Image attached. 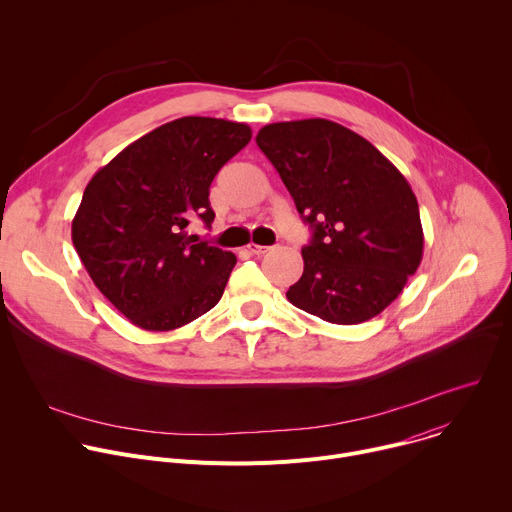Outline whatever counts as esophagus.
<instances>
[{
	"mask_svg": "<svg viewBox=\"0 0 512 512\" xmlns=\"http://www.w3.org/2000/svg\"><path fill=\"white\" fill-rule=\"evenodd\" d=\"M247 249L251 255H265L269 251V247H263V245H249Z\"/></svg>",
	"mask_w": 512,
	"mask_h": 512,
	"instance_id": "esophagus-1",
	"label": "esophagus"
}]
</instances>
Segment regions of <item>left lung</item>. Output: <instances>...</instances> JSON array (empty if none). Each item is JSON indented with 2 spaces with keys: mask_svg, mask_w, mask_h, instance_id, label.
Segmentation results:
<instances>
[{
  "mask_svg": "<svg viewBox=\"0 0 512 512\" xmlns=\"http://www.w3.org/2000/svg\"><path fill=\"white\" fill-rule=\"evenodd\" d=\"M257 145L314 231L287 300L330 324L379 316L423 257L419 206L405 176L371 141L328 119L265 125Z\"/></svg>",
  "mask_w": 512,
  "mask_h": 512,
  "instance_id": "1",
  "label": "left lung"
}]
</instances>
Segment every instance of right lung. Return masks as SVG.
<instances>
[{
  "mask_svg": "<svg viewBox=\"0 0 512 512\" xmlns=\"http://www.w3.org/2000/svg\"><path fill=\"white\" fill-rule=\"evenodd\" d=\"M251 139L247 123L180 117L129 143L87 184L72 245L101 294L135 326L168 332L223 298L231 251L186 233L214 221L208 190Z\"/></svg>",
  "mask_w": 512,
  "mask_h": 512,
  "instance_id": "obj_1",
  "label": "right lung"
}]
</instances>
